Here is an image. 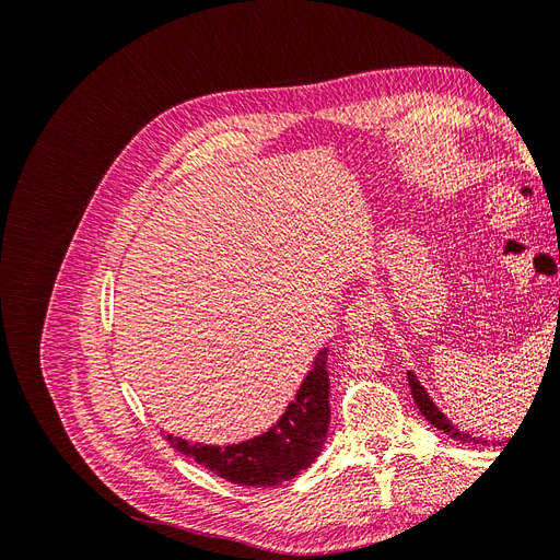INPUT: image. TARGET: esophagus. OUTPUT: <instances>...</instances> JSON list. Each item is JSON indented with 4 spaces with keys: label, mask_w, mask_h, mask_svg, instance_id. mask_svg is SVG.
Wrapping results in <instances>:
<instances>
[{
    "label": "esophagus",
    "mask_w": 560,
    "mask_h": 560,
    "mask_svg": "<svg viewBox=\"0 0 560 560\" xmlns=\"http://www.w3.org/2000/svg\"><path fill=\"white\" fill-rule=\"evenodd\" d=\"M383 313V306L381 301L374 299V296H362V299H354L350 306H348V313H346V325L350 331L354 334H366L374 329V325L378 322Z\"/></svg>",
    "instance_id": "obj_1"
}]
</instances>
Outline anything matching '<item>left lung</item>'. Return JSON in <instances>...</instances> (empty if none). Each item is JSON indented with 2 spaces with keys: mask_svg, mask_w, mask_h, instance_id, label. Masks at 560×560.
<instances>
[{
  "mask_svg": "<svg viewBox=\"0 0 560 560\" xmlns=\"http://www.w3.org/2000/svg\"><path fill=\"white\" fill-rule=\"evenodd\" d=\"M409 385H411V395H413V401H416V406L420 409V413L425 416L436 430L446 432L451 439H457V442H463V444H479V442H481V439L457 430V428L453 425V422H451L442 411L436 409L434 401L428 397V393H425V389H422V385L418 383V378L411 374V371H409ZM483 444H486V442H483Z\"/></svg>",
  "mask_w": 560,
  "mask_h": 560,
  "instance_id": "1",
  "label": "left lung"
}]
</instances>
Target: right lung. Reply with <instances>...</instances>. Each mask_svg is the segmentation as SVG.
Listing matches in <instances>:
<instances>
[{
    "instance_id": "1",
    "label": "right lung",
    "mask_w": 560,
    "mask_h": 560,
    "mask_svg": "<svg viewBox=\"0 0 560 560\" xmlns=\"http://www.w3.org/2000/svg\"><path fill=\"white\" fill-rule=\"evenodd\" d=\"M327 348L317 352L313 371L301 383L296 399L268 432L235 446L189 444L167 434V442L198 465L231 483L268 488L294 479L325 446L329 430Z\"/></svg>"
}]
</instances>
